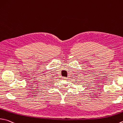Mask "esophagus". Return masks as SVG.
I'll list each match as a JSON object with an SVG mask.
<instances>
[{
	"label": "esophagus",
	"mask_w": 123,
	"mask_h": 123,
	"mask_svg": "<svg viewBox=\"0 0 123 123\" xmlns=\"http://www.w3.org/2000/svg\"><path fill=\"white\" fill-rule=\"evenodd\" d=\"M62 78H63V79L64 80H67V79H68V78L67 77H62Z\"/></svg>",
	"instance_id": "esophagus-1"
}]
</instances>
